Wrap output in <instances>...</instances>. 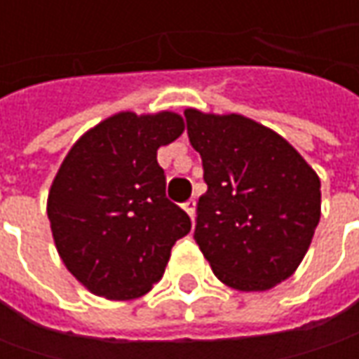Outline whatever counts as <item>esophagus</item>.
Listing matches in <instances>:
<instances>
[{"mask_svg":"<svg viewBox=\"0 0 359 359\" xmlns=\"http://www.w3.org/2000/svg\"><path fill=\"white\" fill-rule=\"evenodd\" d=\"M182 208L186 210V214L189 215V217H191V222H194V219H196V201H194V200H187L186 203L182 205Z\"/></svg>","mask_w":359,"mask_h":359,"instance_id":"1","label":"esophagus"}]
</instances>
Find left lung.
<instances>
[{
  "instance_id": "left-lung-1",
  "label": "left lung",
  "mask_w": 359,
  "mask_h": 359,
  "mask_svg": "<svg viewBox=\"0 0 359 359\" xmlns=\"http://www.w3.org/2000/svg\"><path fill=\"white\" fill-rule=\"evenodd\" d=\"M184 114L208 184L194 240L219 282L240 292L276 287L302 264L320 224L318 173L254 119L194 107Z\"/></svg>"
}]
</instances>
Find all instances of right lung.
<instances>
[{"mask_svg": "<svg viewBox=\"0 0 359 359\" xmlns=\"http://www.w3.org/2000/svg\"><path fill=\"white\" fill-rule=\"evenodd\" d=\"M186 130L175 111H119L88 130L63 158L48 194L57 254L105 299H135L159 282L172 248L191 229L165 198L158 149Z\"/></svg>", "mask_w": 359, "mask_h": 359, "instance_id": "1", "label": "right lung"}]
</instances>
